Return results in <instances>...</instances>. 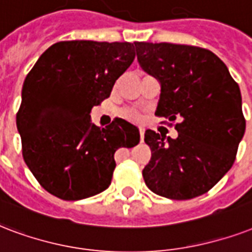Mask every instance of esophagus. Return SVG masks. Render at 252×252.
<instances>
[{
  "mask_svg": "<svg viewBox=\"0 0 252 252\" xmlns=\"http://www.w3.org/2000/svg\"><path fill=\"white\" fill-rule=\"evenodd\" d=\"M139 134H140V142H143V136H144V128L139 127Z\"/></svg>",
  "mask_w": 252,
  "mask_h": 252,
  "instance_id": "esophagus-1",
  "label": "esophagus"
}]
</instances>
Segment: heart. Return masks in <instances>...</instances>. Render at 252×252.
<instances>
[{"label": "heart", "mask_w": 252, "mask_h": 252, "mask_svg": "<svg viewBox=\"0 0 252 252\" xmlns=\"http://www.w3.org/2000/svg\"><path fill=\"white\" fill-rule=\"evenodd\" d=\"M121 116L126 118L128 121H132V122H136V121L140 120V114L138 110L135 109H131V108H126L124 109L122 112H121Z\"/></svg>", "instance_id": "b5f03b06"}]
</instances>
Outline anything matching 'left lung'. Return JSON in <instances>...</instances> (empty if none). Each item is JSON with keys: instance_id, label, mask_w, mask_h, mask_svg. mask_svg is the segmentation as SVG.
I'll use <instances>...</instances> for the list:
<instances>
[{"instance_id": "obj_1", "label": "left lung", "mask_w": 252, "mask_h": 252, "mask_svg": "<svg viewBox=\"0 0 252 252\" xmlns=\"http://www.w3.org/2000/svg\"><path fill=\"white\" fill-rule=\"evenodd\" d=\"M140 67L160 83L157 113L175 125L177 138L146 130L151 160L144 183L171 200H189L212 189L231 168L245 135L238 84L209 50L173 43L135 42Z\"/></svg>"}]
</instances>
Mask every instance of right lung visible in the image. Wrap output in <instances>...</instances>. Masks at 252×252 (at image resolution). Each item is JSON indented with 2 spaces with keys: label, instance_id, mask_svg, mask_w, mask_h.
I'll list each match as a JSON object with an SVG mask.
<instances>
[{
  "label": "right lung",
  "instance_id": "right-lung-1",
  "mask_svg": "<svg viewBox=\"0 0 252 252\" xmlns=\"http://www.w3.org/2000/svg\"><path fill=\"white\" fill-rule=\"evenodd\" d=\"M134 58V43L67 40L47 48L29 72L17 128L25 163L48 193L67 201L98 194L112 183L117 150L139 143L127 121L105 128L91 121Z\"/></svg>",
  "mask_w": 252,
  "mask_h": 252
}]
</instances>
